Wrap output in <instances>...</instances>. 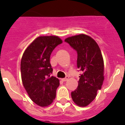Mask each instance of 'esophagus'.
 <instances>
[{"label": "esophagus", "instance_id": "esophagus-1", "mask_svg": "<svg viewBox=\"0 0 125 125\" xmlns=\"http://www.w3.org/2000/svg\"><path fill=\"white\" fill-rule=\"evenodd\" d=\"M68 79H69V76H67L66 77H65V78H62V80L63 82H65V81H67V80H68Z\"/></svg>", "mask_w": 125, "mask_h": 125}]
</instances>
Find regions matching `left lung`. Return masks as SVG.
<instances>
[{
    "mask_svg": "<svg viewBox=\"0 0 125 125\" xmlns=\"http://www.w3.org/2000/svg\"><path fill=\"white\" fill-rule=\"evenodd\" d=\"M65 41L77 51V67L82 71L78 87L71 92V97L78 106H87L95 99L104 80L101 49L93 38L85 34L69 37Z\"/></svg>",
    "mask_w": 125,
    "mask_h": 125,
    "instance_id": "1",
    "label": "left lung"
}]
</instances>
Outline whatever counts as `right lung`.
<instances>
[{"mask_svg": "<svg viewBox=\"0 0 125 125\" xmlns=\"http://www.w3.org/2000/svg\"><path fill=\"white\" fill-rule=\"evenodd\" d=\"M62 42L57 36H40L28 45L22 54V84L31 100L40 106H48L56 98L60 80L51 76L52 68L50 57L55 47Z\"/></svg>", "mask_w": 125, "mask_h": 125, "instance_id": "add662e5", "label": "right lung"}]
</instances>
